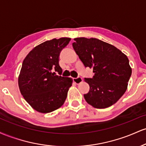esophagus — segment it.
Here are the masks:
<instances>
[{"label":"esophagus","mask_w":146,"mask_h":146,"mask_svg":"<svg viewBox=\"0 0 146 146\" xmlns=\"http://www.w3.org/2000/svg\"><path fill=\"white\" fill-rule=\"evenodd\" d=\"M73 80L75 84H80L82 82V78H80V77H79V78H73Z\"/></svg>","instance_id":"1"}]
</instances>
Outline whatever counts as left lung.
Here are the masks:
<instances>
[{
	"instance_id": "obj_1",
	"label": "left lung",
	"mask_w": 146,
	"mask_h": 146,
	"mask_svg": "<svg viewBox=\"0 0 146 146\" xmlns=\"http://www.w3.org/2000/svg\"><path fill=\"white\" fill-rule=\"evenodd\" d=\"M74 50L86 67L93 68L94 75L85 78L90 90L84 95L88 104L106 108L121 98L128 88L132 68L127 56L113 45L97 38H76Z\"/></svg>"
}]
</instances>
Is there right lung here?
Here are the masks:
<instances>
[{"label": "right lung", "mask_w": 146, "mask_h": 146, "mask_svg": "<svg viewBox=\"0 0 146 146\" xmlns=\"http://www.w3.org/2000/svg\"><path fill=\"white\" fill-rule=\"evenodd\" d=\"M70 38H61L41 43L25 57L18 76V86L27 102L36 111L51 113L64 104L73 79L57 75L62 69L60 53Z\"/></svg>", "instance_id": "right-lung-1"}]
</instances>
